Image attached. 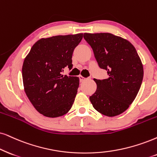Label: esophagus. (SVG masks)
I'll return each instance as SVG.
<instances>
[{
  "label": "esophagus",
  "mask_w": 157,
  "mask_h": 157,
  "mask_svg": "<svg viewBox=\"0 0 157 157\" xmlns=\"http://www.w3.org/2000/svg\"><path fill=\"white\" fill-rule=\"evenodd\" d=\"M79 77H80V80L81 81V82H83V81L88 80V78H86V77L82 76V75H80V76H79Z\"/></svg>",
  "instance_id": "esophagus-1"
}]
</instances>
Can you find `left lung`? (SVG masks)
Returning a JSON list of instances; mask_svg holds the SVG:
<instances>
[{
  "label": "left lung",
  "instance_id": "left-lung-1",
  "mask_svg": "<svg viewBox=\"0 0 157 157\" xmlns=\"http://www.w3.org/2000/svg\"><path fill=\"white\" fill-rule=\"evenodd\" d=\"M99 67L109 77L93 79L97 88L90 101L99 113L115 117L126 111L140 90L144 67L139 56L126 39L111 33H84Z\"/></svg>",
  "mask_w": 157,
  "mask_h": 157
}]
</instances>
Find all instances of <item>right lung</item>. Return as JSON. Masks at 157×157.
Returning a JSON list of instances; mask_svg holds the SVG:
<instances>
[{
    "label": "right lung",
    "instance_id": "1",
    "mask_svg": "<svg viewBox=\"0 0 157 157\" xmlns=\"http://www.w3.org/2000/svg\"><path fill=\"white\" fill-rule=\"evenodd\" d=\"M82 37L79 33L41 38L24 60V89L35 109L43 116L58 117L72 108L80 79L61 72L66 67L72 68L73 51Z\"/></svg>",
    "mask_w": 157,
    "mask_h": 157
}]
</instances>
